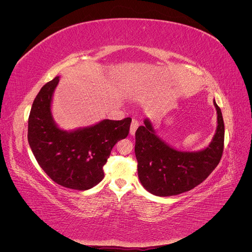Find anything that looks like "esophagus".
<instances>
[{
  "mask_svg": "<svg viewBox=\"0 0 252 252\" xmlns=\"http://www.w3.org/2000/svg\"><path fill=\"white\" fill-rule=\"evenodd\" d=\"M138 127H139V122L136 121V120H132L131 125H130V131H129L131 135H134V133L136 131V129H138Z\"/></svg>",
  "mask_w": 252,
  "mask_h": 252,
  "instance_id": "1",
  "label": "esophagus"
}]
</instances>
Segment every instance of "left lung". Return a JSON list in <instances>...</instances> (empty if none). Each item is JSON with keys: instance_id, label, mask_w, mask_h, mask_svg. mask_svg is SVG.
I'll return each instance as SVG.
<instances>
[{"instance_id": "obj_1", "label": "left lung", "mask_w": 252, "mask_h": 252, "mask_svg": "<svg viewBox=\"0 0 252 252\" xmlns=\"http://www.w3.org/2000/svg\"><path fill=\"white\" fill-rule=\"evenodd\" d=\"M218 126L212 141L199 151L178 150L158 138L149 119L135 131L134 152L138 175L143 187L158 196L189 191L206 180L223 155L225 126L222 111L213 101Z\"/></svg>"}]
</instances>
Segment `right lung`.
I'll list each match as a JSON object with an SVG mask.
<instances>
[{
    "mask_svg": "<svg viewBox=\"0 0 252 252\" xmlns=\"http://www.w3.org/2000/svg\"><path fill=\"white\" fill-rule=\"evenodd\" d=\"M59 77L41 88L28 119V143L35 159L59 185L87 190L104 179L103 167L120 140L129 133L131 119L103 120L88 127L63 130L52 118L51 102Z\"/></svg>",
    "mask_w": 252,
    "mask_h": 252,
    "instance_id": "1",
    "label": "right lung"
}]
</instances>
